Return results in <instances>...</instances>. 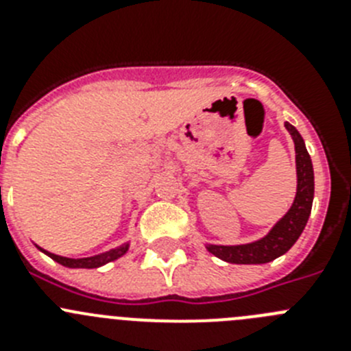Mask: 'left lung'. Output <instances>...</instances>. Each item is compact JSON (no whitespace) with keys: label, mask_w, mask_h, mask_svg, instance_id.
Instances as JSON below:
<instances>
[{"label":"left lung","mask_w":351,"mask_h":351,"mask_svg":"<svg viewBox=\"0 0 351 351\" xmlns=\"http://www.w3.org/2000/svg\"><path fill=\"white\" fill-rule=\"evenodd\" d=\"M295 142V161H297V195L291 209L285 214L278 225L271 230L267 237L260 239L256 243L243 244V246H207L214 256L230 263H267L287 253L297 239L302 234L304 226L311 214L313 195H315V176H313V163L308 149L304 144L300 133L295 126L285 123Z\"/></svg>","instance_id":"left-lung-1"}]
</instances>
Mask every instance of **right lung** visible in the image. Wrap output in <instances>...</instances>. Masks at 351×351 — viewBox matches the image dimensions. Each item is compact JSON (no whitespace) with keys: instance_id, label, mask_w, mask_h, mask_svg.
<instances>
[{"instance_id":"right-lung-1","label":"right lung","mask_w":351,"mask_h":351,"mask_svg":"<svg viewBox=\"0 0 351 351\" xmlns=\"http://www.w3.org/2000/svg\"><path fill=\"white\" fill-rule=\"evenodd\" d=\"M128 251V244H123V246L116 247V250H110V251H105V253H100V255H95V256H88V258H66V256H60V255H54V253H47L52 260H56L58 263L64 265V267H79V269H96L104 265L107 262H112V260L119 258L123 256Z\"/></svg>"}]
</instances>
